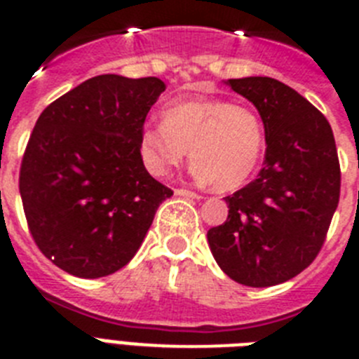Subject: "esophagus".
<instances>
[{
	"mask_svg": "<svg viewBox=\"0 0 359 359\" xmlns=\"http://www.w3.org/2000/svg\"><path fill=\"white\" fill-rule=\"evenodd\" d=\"M176 196H183V198H192V199H201V196L198 192H192V190L187 189H176Z\"/></svg>",
	"mask_w": 359,
	"mask_h": 359,
	"instance_id": "obj_1",
	"label": "esophagus"
}]
</instances>
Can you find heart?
<instances>
[{
    "label": "heart",
    "mask_w": 359,
    "mask_h": 359,
    "mask_svg": "<svg viewBox=\"0 0 359 359\" xmlns=\"http://www.w3.org/2000/svg\"><path fill=\"white\" fill-rule=\"evenodd\" d=\"M264 142V123L253 107L226 98H196L167 107L161 123H145L140 156L152 176H165L190 149L198 180L233 190L255 172Z\"/></svg>",
    "instance_id": "heart-1"
}]
</instances>
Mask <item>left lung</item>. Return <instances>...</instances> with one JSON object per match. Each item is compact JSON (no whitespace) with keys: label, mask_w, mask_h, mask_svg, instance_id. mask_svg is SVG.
Instances as JSON below:
<instances>
[{"label":"left lung","mask_w":359,"mask_h":359,"mask_svg":"<svg viewBox=\"0 0 359 359\" xmlns=\"http://www.w3.org/2000/svg\"><path fill=\"white\" fill-rule=\"evenodd\" d=\"M264 123V167L226 196L228 217L208 230L219 268L231 280L268 287L297 277L322 250L340 201V161L327 118L277 79L226 81Z\"/></svg>","instance_id":"obj_1"}]
</instances>
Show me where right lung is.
I'll return each instance as SVG.
<instances>
[{"instance_id":"add662e5","label":"right lung","mask_w":359,"mask_h":359,"mask_svg":"<svg viewBox=\"0 0 359 359\" xmlns=\"http://www.w3.org/2000/svg\"><path fill=\"white\" fill-rule=\"evenodd\" d=\"M165 91L158 77L98 75L50 104L21 161L19 194L37 248L66 273L98 278L131 261L172 196L140 156Z\"/></svg>"}]
</instances>
